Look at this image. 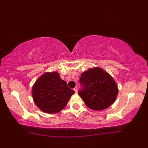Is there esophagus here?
Segmentation results:
<instances>
[{
  "label": "esophagus",
  "mask_w": 148,
  "mask_h": 148,
  "mask_svg": "<svg viewBox=\"0 0 148 148\" xmlns=\"http://www.w3.org/2000/svg\"><path fill=\"white\" fill-rule=\"evenodd\" d=\"M77 90H78L77 87V86L75 87V88H74V91H75V93L77 92Z\"/></svg>",
  "instance_id": "esophagus-1"
}]
</instances>
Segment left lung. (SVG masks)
Segmentation results:
<instances>
[{"instance_id":"obj_1","label":"left lung","mask_w":148,"mask_h":148,"mask_svg":"<svg viewBox=\"0 0 148 148\" xmlns=\"http://www.w3.org/2000/svg\"><path fill=\"white\" fill-rule=\"evenodd\" d=\"M79 95L88 107L102 110L110 106L116 100L118 87L112 77L101 68L90 69L81 75Z\"/></svg>"}]
</instances>
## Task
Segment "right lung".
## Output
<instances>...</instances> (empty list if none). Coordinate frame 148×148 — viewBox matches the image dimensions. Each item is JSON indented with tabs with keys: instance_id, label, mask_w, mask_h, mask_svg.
Masks as SVG:
<instances>
[{
	"instance_id": "obj_1",
	"label": "right lung",
	"mask_w": 148,
	"mask_h": 148,
	"mask_svg": "<svg viewBox=\"0 0 148 148\" xmlns=\"http://www.w3.org/2000/svg\"><path fill=\"white\" fill-rule=\"evenodd\" d=\"M74 93L57 72L43 74L32 88V96L36 106L48 114L62 110Z\"/></svg>"
}]
</instances>
